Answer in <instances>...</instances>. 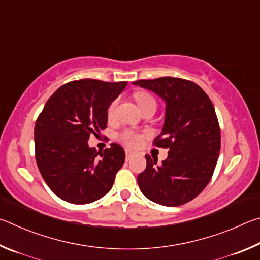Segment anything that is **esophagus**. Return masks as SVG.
<instances>
[{"label":"esophagus","instance_id":"1","mask_svg":"<svg viewBox=\"0 0 260 260\" xmlns=\"http://www.w3.org/2000/svg\"><path fill=\"white\" fill-rule=\"evenodd\" d=\"M135 155H136V154L134 152L129 151V149H126V151H125V160L126 161H130L131 158H134Z\"/></svg>","mask_w":260,"mask_h":260}]
</instances>
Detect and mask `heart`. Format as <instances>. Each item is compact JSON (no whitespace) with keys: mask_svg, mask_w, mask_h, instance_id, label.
<instances>
[{"mask_svg":"<svg viewBox=\"0 0 260 260\" xmlns=\"http://www.w3.org/2000/svg\"><path fill=\"white\" fill-rule=\"evenodd\" d=\"M135 98H136V100H137V103H138L140 108L148 106V105H153V106L156 107V102H155V99H154L153 95L147 93V92H144V91L136 92ZM116 105H117V100H113L111 105H109V107L107 109V115L109 118H112L114 116V113H115V109H116ZM118 138H120L121 142L124 143L126 146L138 147L144 138V135L137 133V131L126 129L124 131H122L120 136H118Z\"/></svg>","mask_w":260,"mask_h":260,"instance_id":"b5f03b06","label":"heart"}]
</instances>
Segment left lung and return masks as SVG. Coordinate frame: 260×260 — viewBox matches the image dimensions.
<instances>
[{
  "label": "left lung",
  "mask_w": 260,
  "mask_h": 260,
  "mask_svg": "<svg viewBox=\"0 0 260 260\" xmlns=\"http://www.w3.org/2000/svg\"><path fill=\"white\" fill-rule=\"evenodd\" d=\"M133 84L166 102L165 124L153 144L169 148L160 166L157 158L145 156L146 169L137 178L140 190L167 207L192 201L210 181L220 152V127L210 98L201 86L179 77L138 80Z\"/></svg>",
  "instance_id": "8db88e82"
}]
</instances>
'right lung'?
<instances>
[{"instance_id": "obj_1", "label": "right lung", "mask_w": 260, "mask_h": 260, "mask_svg": "<svg viewBox=\"0 0 260 260\" xmlns=\"http://www.w3.org/2000/svg\"><path fill=\"white\" fill-rule=\"evenodd\" d=\"M126 84L72 81L45 103L35 123V158L44 181L63 201L91 203L111 190L125 153L117 144L97 152L88 140L106 129L109 105Z\"/></svg>"}]
</instances>
